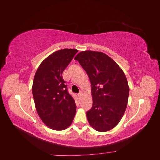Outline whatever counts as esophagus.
Returning <instances> with one entry per match:
<instances>
[{"label":"esophagus","mask_w":160,"mask_h":160,"mask_svg":"<svg viewBox=\"0 0 160 160\" xmlns=\"http://www.w3.org/2000/svg\"><path fill=\"white\" fill-rule=\"evenodd\" d=\"M83 92H82V91H80V92H79V93L78 94V97L79 98V99H81V97L83 96Z\"/></svg>","instance_id":"34e87169"}]
</instances>
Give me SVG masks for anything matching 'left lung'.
Segmentation results:
<instances>
[{
    "instance_id": "8db88e82",
    "label": "left lung",
    "mask_w": 160,
    "mask_h": 160,
    "mask_svg": "<svg viewBox=\"0 0 160 160\" xmlns=\"http://www.w3.org/2000/svg\"><path fill=\"white\" fill-rule=\"evenodd\" d=\"M75 59L91 82L93 106L87 112L90 125L101 132L112 129L122 119L128 105L129 88L125 75L102 52L81 51Z\"/></svg>"
}]
</instances>
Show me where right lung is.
Here are the masks:
<instances>
[{"mask_svg":"<svg viewBox=\"0 0 160 160\" xmlns=\"http://www.w3.org/2000/svg\"><path fill=\"white\" fill-rule=\"evenodd\" d=\"M77 52L64 49L52 53L42 61L34 77L32 92L37 113L52 129H67L75 115V100L67 91L62 74Z\"/></svg>","mask_w":160,"mask_h":160,"instance_id":"1","label":"right lung"}]
</instances>
